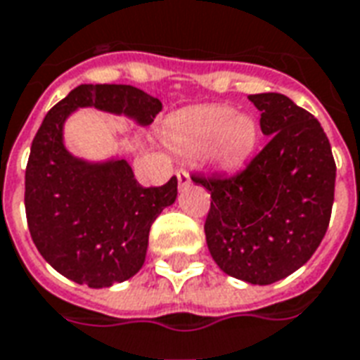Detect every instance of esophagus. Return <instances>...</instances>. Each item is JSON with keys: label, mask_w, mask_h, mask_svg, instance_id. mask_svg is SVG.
<instances>
[{"label": "esophagus", "mask_w": 360, "mask_h": 360, "mask_svg": "<svg viewBox=\"0 0 360 360\" xmlns=\"http://www.w3.org/2000/svg\"><path fill=\"white\" fill-rule=\"evenodd\" d=\"M177 183H179V186H186L191 183V175L186 174L185 169H179L177 172Z\"/></svg>", "instance_id": "esophagus-1"}]
</instances>
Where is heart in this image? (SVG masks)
Segmentation results:
<instances>
[{"label": "heart", "instance_id": "heart-1", "mask_svg": "<svg viewBox=\"0 0 360 360\" xmlns=\"http://www.w3.org/2000/svg\"><path fill=\"white\" fill-rule=\"evenodd\" d=\"M166 143L181 155L210 150L219 168L243 166L259 143V124L253 117L236 113L229 105H198L185 109L169 120L164 131Z\"/></svg>", "mask_w": 360, "mask_h": 360}]
</instances>
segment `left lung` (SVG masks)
I'll list each match as a JSON object with an SVG mask.
<instances>
[{"instance_id": "left-lung-1", "label": "left lung", "mask_w": 360, "mask_h": 360, "mask_svg": "<svg viewBox=\"0 0 360 360\" xmlns=\"http://www.w3.org/2000/svg\"><path fill=\"white\" fill-rule=\"evenodd\" d=\"M266 147L236 175H194L211 192L205 241L232 278L270 285L311 259L325 238L336 164L319 120L278 92L249 96Z\"/></svg>"}]
</instances>
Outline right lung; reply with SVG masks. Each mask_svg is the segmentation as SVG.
<instances>
[{"mask_svg":"<svg viewBox=\"0 0 360 360\" xmlns=\"http://www.w3.org/2000/svg\"><path fill=\"white\" fill-rule=\"evenodd\" d=\"M79 107L147 126L162 103L130 84H81L46 113L32 141L24 192L32 240L64 278L103 289L141 270L150 224L177 198V177L145 188L124 158L86 162L71 155L64 122Z\"/></svg>","mask_w":360,"mask_h":360,"instance_id":"obj_1","label":"right lung"}]
</instances>
